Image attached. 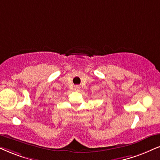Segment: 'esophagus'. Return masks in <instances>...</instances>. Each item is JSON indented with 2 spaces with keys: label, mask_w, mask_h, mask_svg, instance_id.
<instances>
[{
  "label": "esophagus",
  "mask_w": 160,
  "mask_h": 160,
  "mask_svg": "<svg viewBox=\"0 0 160 160\" xmlns=\"http://www.w3.org/2000/svg\"><path fill=\"white\" fill-rule=\"evenodd\" d=\"M74 89H75L76 91H79V89H80V86H74Z\"/></svg>",
  "instance_id": "obj_1"
}]
</instances>
